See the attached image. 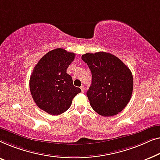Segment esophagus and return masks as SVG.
Listing matches in <instances>:
<instances>
[{
	"mask_svg": "<svg viewBox=\"0 0 160 160\" xmlns=\"http://www.w3.org/2000/svg\"><path fill=\"white\" fill-rule=\"evenodd\" d=\"M80 89H81V91H82V92H84L85 91V86H84V85H82V86L80 87Z\"/></svg>",
	"mask_w": 160,
	"mask_h": 160,
	"instance_id": "34e87169",
	"label": "esophagus"
}]
</instances>
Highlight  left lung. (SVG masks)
<instances>
[{"instance_id":"left-lung-1","label":"left lung","mask_w":160,"mask_h":160,"mask_svg":"<svg viewBox=\"0 0 160 160\" xmlns=\"http://www.w3.org/2000/svg\"><path fill=\"white\" fill-rule=\"evenodd\" d=\"M82 59L92 74L87 96L96 112L103 117L118 114L131 98L133 78L130 69L113 54L87 53Z\"/></svg>"}]
</instances>
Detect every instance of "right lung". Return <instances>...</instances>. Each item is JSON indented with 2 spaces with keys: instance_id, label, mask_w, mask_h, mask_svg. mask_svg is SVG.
Returning <instances> with one entry per match:
<instances>
[{
  "instance_id": "add662e5",
  "label": "right lung",
  "mask_w": 160,
  "mask_h": 160,
  "mask_svg": "<svg viewBox=\"0 0 160 160\" xmlns=\"http://www.w3.org/2000/svg\"><path fill=\"white\" fill-rule=\"evenodd\" d=\"M75 57V53L63 48L54 49L40 58L31 74L30 89L33 100L40 109L51 115L66 112L81 92L67 73Z\"/></svg>"
}]
</instances>
